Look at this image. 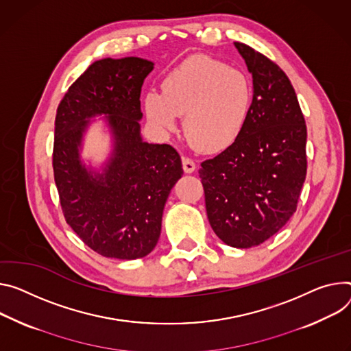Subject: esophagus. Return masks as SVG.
Segmentation results:
<instances>
[{
	"label": "esophagus",
	"mask_w": 351,
	"mask_h": 351,
	"mask_svg": "<svg viewBox=\"0 0 351 351\" xmlns=\"http://www.w3.org/2000/svg\"><path fill=\"white\" fill-rule=\"evenodd\" d=\"M182 164H183V171H184L186 173H192V172L196 169L195 161H193V159H190V158L183 156V158H182Z\"/></svg>",
	"instance_id": "esophagus-1"
}]
</instances>
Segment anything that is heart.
<instances>
[{
  "mask_svg": "<svg viewBox=\"0 0 351 351\" xmlns=\"http://www.w3.org/2000/svg\"><path fill=\"white\" fill-rule=\"evenodd\" d=\"M144 106L151 123L175 130L184 114V133L197 149L215 152L232 145L247 124L253 85L241 70L206 56L187 58L162 81V93L149 90Z\"/></svg>",
  "mask_w": 351,
  "mask_h": 351,
  "instance_id": "1",
  "label": "heart"
}]
</instances>
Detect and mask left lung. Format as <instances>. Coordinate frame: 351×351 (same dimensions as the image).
<instances>
[{"label": "left lung", "instance_id": "left-lung-1", "mask_svg": "<svg viewBox=\"0 0 351 351\" xmlns=\"http://www.w3.org/2000/svg\"><path fill=\"white\" fill-rule=\"evenodd\" d=\"M253 78L245 130L202 162L206 211L217 237L252 247L278 232L297 210L306 176V124L285 73L265 54L235 42Z\"/></svg>", "mask_w": 351, "mask_h": 351}]
</instances>
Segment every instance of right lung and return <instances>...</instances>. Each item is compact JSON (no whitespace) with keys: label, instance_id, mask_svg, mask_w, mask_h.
I'll list each match as a JSON object with an SVG mask.
<instances>
[{"label":"right lung","instance_id":"obj_1","mask_svg":"<svg viewBox=\"0 0 351 351\" xmlns=\"http://www.w3.org/2000/svg\"><path fill=\"white\" fill-rule=\"evenodd\" d=\"M154 64L138 57L95 61L69 88L54 121L53 171L62 214L105 258L133 261L155 247L165 202L183 175L176 149L141 140V86ZM106 114L115 151L104 174L88 173L77 147L88 119Z\"/></svg>","mask_w":351,"mask_h":351}]
</instances>
